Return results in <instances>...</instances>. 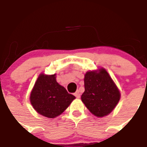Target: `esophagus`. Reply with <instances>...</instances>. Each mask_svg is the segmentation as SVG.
<instances>
[{
	"mask_svg": "<svg viewBox=\"0 0 147 147\" xmlns=\"http://www.w3.org/2000/svg\"><path fill=\"white\" fill-rule=\"evenodd\" d=\"M74 95H75V96H76L77 98H80V92H78V91H77L76 92H75V94H74Z\"/></svg>",
	"mask_w": 147,
	"mask_h": 147,
	"instance_id": "esophagus-1",
	"label": "esophagus"
}]
</instances>
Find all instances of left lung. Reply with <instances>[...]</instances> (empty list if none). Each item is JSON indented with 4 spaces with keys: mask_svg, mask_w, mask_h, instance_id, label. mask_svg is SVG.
I'll return each instance as SVG.
<instances>
[{
    "mask_svg": "<svg viewBox=\"0 0 147 147\" xmlns=\"http://www.w3.org/2000/svg\"><path fill=\"white\" fill-rule=\"evenodd\" d=\"M84 87L82 101L96 116L102 117L108 115L119 101V91L104 69H100L98 72H86Z\"/></svg>",
    "mask_w": 147,
    "mask_h": 147,
    "instance_id": "obj_1",
    "label": "left lung"
}]
</instances>
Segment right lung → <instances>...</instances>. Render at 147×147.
Returning <instances> with one entry per match:
<instances>
[{
	"instance_id": "1",
	"label": "right lung",
	"mask_w": 147,
	"mask_h": 147,
	"mask_svg": "<svg viewBox=\"0 0 147 147\" xmlns=\"http://www.w3.org/2000/svg\"><path fill=\"white\" fill-rule=\"evenodd\" d=\"M74 95L69 94L55 80V75L39 76L31 93L30 100L34 109L47 118H55L68 108Z\"/></svg>"
}]
</instances>
